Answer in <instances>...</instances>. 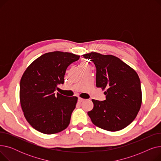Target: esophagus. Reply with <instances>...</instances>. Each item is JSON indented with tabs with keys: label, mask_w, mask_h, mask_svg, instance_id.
Instances as JSON below:
<instances>
[{
	"label": "esophagus",
	"mask_w": 161,
	"mask_h": 161,
	"mask_svg": "<svg viewBox=\"0 0 161 161\" xmlns=\"http://www.w3.org/2000/svg\"><path fill=\"white\" fill-rule=\"evenodd\" d=\"M84 100H85V99L81 98H78V102L79 103H82Z\"/></svg>",
	"instance_id": "esophagus-1"
}]
</instances>
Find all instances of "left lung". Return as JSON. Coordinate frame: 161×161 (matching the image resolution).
I'll list each match as a JSON object with an SVG mask.
<instances>
[{
  "label": "left lung",
  "instance_id": "left-lung-1",
  "mask_svg": "<svg viewBox=\"0 0 161 161\" xmlns=\"http://www.w3.org/2000/svg\"><path fill=\"white\" fill-rule=\"evenodd\" d=\"M83 56L90 59L96 66V86L106 90L105 100L92 99L94 106L87 113L91 121L108 131L125 128L136 118L142 104L138 74L114 55L91 52Z\"/></svg>",
  "mask_w": 161,
  "mask_h": 161
}]
</instances>
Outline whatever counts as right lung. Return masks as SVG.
Instances as JSON below:
<instances>
[{
    "mask_svg": "<svg viewBox=\"0 0 161 161\" xmlns=\"http://www.w3.org/2000/svg\"><path fill=\"white\" fill-rule=\"evenodd\" d=\"M79 55L61 52L46 53L34 61L20 81L19 98L25 119L35 130L46 134L63 131L69 125L76 97L55 95L64 83L66 70Z\"/></svg>",
    "mask_w": 161,
    "mask_h": 161,
    "instance_id": "right-lung-1",
    "label": "right lung"
}]
</instances>
